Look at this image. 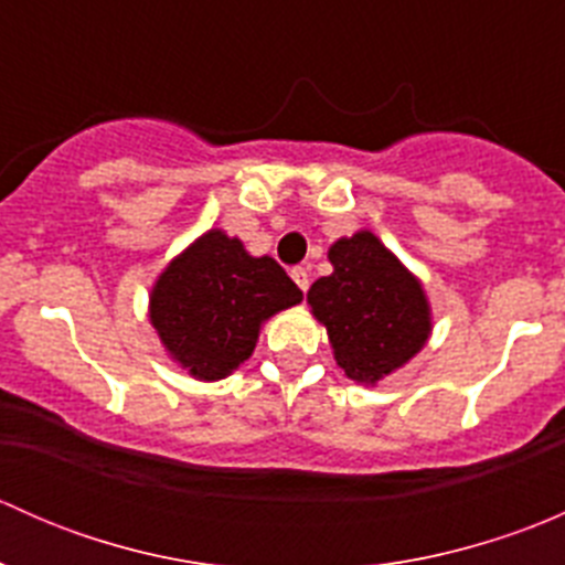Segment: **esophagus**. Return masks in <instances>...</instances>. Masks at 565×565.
<instances>
[{
	"label": "esophagus",
	"instance_id": "esophagus-1",
	"mask_svg": "<svg viewBox=\"0 0 565 565\" xmlns=\"http://www.w3.org/2000/svg\"><path fill=\"white\" fill-rule=\"evenodd\" d=\"M292 278L303 292L309 289V270H306V267H292Z\"/></svg>",
	"mask_w": 565,
	"mask_h": 565
}]
</instances>
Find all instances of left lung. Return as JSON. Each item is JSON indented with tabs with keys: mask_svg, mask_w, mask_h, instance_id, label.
Listing matches in <instances>:
<instances>
[{
	"mask_svg": "<svg viewBox=\"0 0 565 565\" xmlns=\"http://www.w3.org/2000/svg\"><path fill=\"white\" fill-rule=\"evenodd\" d=\"M330 276L311 284V315L328 330L333 358L350 380L377 385L413 361L431 335V306L418 276L374 232L328 248Z\"/></svg>",
	"mask_w": 565,
	"mask_h": 565,
	"instance_id": "obj_1",
	"label": "left lung"
}]
</instances>
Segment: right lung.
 <instances>
[{
	"mask_svg": "<svg viewBox=\"0 0 565 565\" xmlns=\"http://www.w3.org/2000/svg\"><path fill=\"white\" fill-rule=\"evenodd\" d=\"M300 300L273 256H250L237 237L207 230L156 278L150 322L177 366L215 383L248 361L267 319Z\"/></svg>",
	"mask_w": 565,
	"mask_h": 565,
	"instance_id": "right-lung-1",
	"label": "right lung"
}]
</instances>
